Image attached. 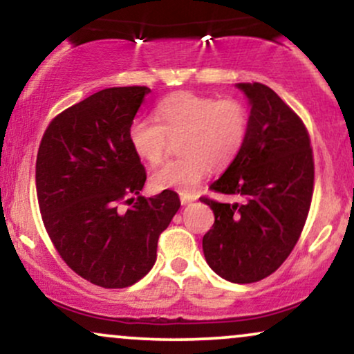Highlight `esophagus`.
I'll return each mask as SVG.
<instances>
[{"label": "esophagus", "instance_id": "esophagus-1", "mask_svg": "<svg viewBox=\"0 0 354 354\" xmlns=\"http://www.w3.org/2000/svg\"><path fill=\"white\" fill-rule=\"evenodd\" d=\"M180 200H181V205H189L191 201H194V200H196V196H194V194L181 193V194H180Z\"/></svg>", "mask_w": 354, "mask_h": 354}]
</instances>
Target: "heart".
<instances>
[{"label": "heart", "instance_id": "1", "mask_svg": "<svg viewBox=\"0 0 354 354\" xmlns=\"http://www.w3.org/2000/svg\"><path fill=\"white\" fill-rule=\"evenodd\" d=\"M156 121L138 118L129 126V145L149 165L163 161L171 140H178L176 160L168 161L151 174L156 189L193 191L208 176L211 168L233 163L250 131V111L238 98L216 100L196 93H176L154 109Z\"/></svg>", "mask_w": 354, "mask_h": 354}]
</instances>
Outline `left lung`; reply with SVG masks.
Wrapping results in <instances>:
<instances>
[{"instance_id":"8db88e82","label":"left lung","mask_w":354,"mask_h":354,"mask_svg":"<svg viewBox=\"0 0 354 354\" xmlns=\"http://www.w3.org/2000/svg\"><path fill=\"white\" fill-rule=\"evenodd\" d=\"M251 104L243 149L209 189L241 203L200 200L214 213L203 236L205 258L231 283H256L274 273L298 243L310 213L315 161L308 129L270 86L239 83Z\"/></svg>"}]
</instances>
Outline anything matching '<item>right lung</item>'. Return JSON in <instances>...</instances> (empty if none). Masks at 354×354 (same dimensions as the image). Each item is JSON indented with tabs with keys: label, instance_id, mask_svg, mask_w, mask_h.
<instances>
[{
	"label": "right lung",
	"instance_id": "add662e5",
	"mask_svg": "<svg viewBox=\"0 0 354 354\" xmlns=\"http://www.w3.org/2000/svg\"><path fill=\"white\" fill-rule=\"evenodd\" d=\"M149 91L106 88L73 104L53 118L36 156L48 236L76 274L101 288L131 286L148 274L160 234L181 206L171 189L140 194L146 169L128 131Z\"/></svg>",
	"mask_w": 354,
	"mask_h": 354
}]
</instances>
